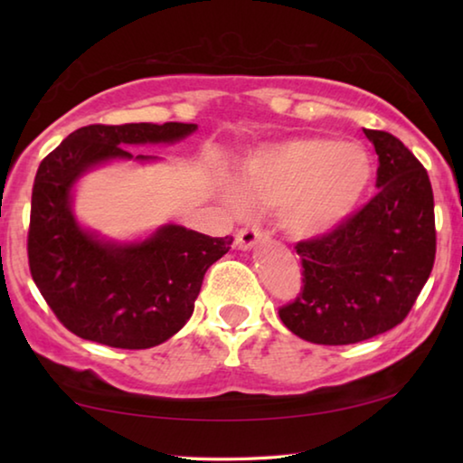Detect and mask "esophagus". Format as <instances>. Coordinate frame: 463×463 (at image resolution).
Returning a JSON list of instances; mask_svg holds the SVG:
<instances>
[{
	"mask_svg": "<svg viewBox=\"0 0 463 463\" xmlns=\"http://www.w3.org/2000/svg\"><path fill=\"white\" fill-rule=\"evenodd\" d=\"M265 237H268V232L261 231L260 226H247V229H241L237 232V247L242 250H249L253 249L257 242H261Z\"/></svg>",
	"mask_w": 463,
	"mask_h": 463,
	"instance_id": "obj_1",
	"label": "esophagus"
}]
</instances>
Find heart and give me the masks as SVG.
Returning <instances> with one entry per match:
<instances>
[{
    "label": "heart",
    "instance_id": "heart-1",
    "mask_svg": "<svg viewBox=\"0 0 463 463\" xmlns=\"http://www.w3.org/2000/svg\"><path fill=\"white\" fill-rule=\"evenodd\" d=\"M372 175L364 146L304 135L242 156L237 184L222 185V200L232 210H245L249 202L276 206L279 229L289 239L310 241L333 232L354 214Z\"/></svg>",
    "mask_w": 463,
    "mask_h": 463
}]
</instances>
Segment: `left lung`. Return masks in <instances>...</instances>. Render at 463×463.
<instances>
[{
	"label": "left lung",
	"instance_id": "obj_1",
	"mask_svg": "<svg viewBox=\"0 0 463 463\" xmlns=\"http://www.w3.org/2000/svg\"><path fill=\"white\" fill-rule=\"evenodd\" d=\"M378 153V194L325 237L302 241L304 288L279 318L304 341L349 345L401 325L435 261L433 190L401 140L364 130Z\"/></svg>",
	"mask_w": 463,
	"mask_h": 463
}]
</instances>
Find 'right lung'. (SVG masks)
I'll use <instances>...</instances> for the list:
<instances>
[{"mask_svg": "<svg viewBox=\"0 0 463 463\" xmlns=\"http://www.w3.org/2000/svg\"><path fill=\"white\" fill-rule=\"evenodd\" d=\"M198 124H91L44 156L33 187L28 263L57 318L81 339L118 349H148L174 336L194 312L210 265L229 253L232 237L213 239L163 224L145 239L116 241L85 229L73 192L91 169L112 161L151 163L128 145H175Z\"/></svg>", "mask_w": 463, "mask_h": 463, "instance_id": "1", "label": "right lung"}]
</instances>
